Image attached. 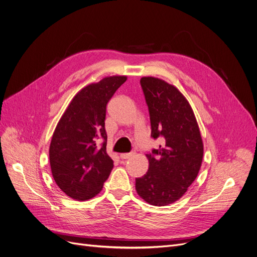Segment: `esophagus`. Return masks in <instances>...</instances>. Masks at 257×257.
Wrapping results in <instances>:
<instances>
[{
    "label": "esophagus",
    "instance_id": "esophagus-1",
    "mask_svg": "<svg viewBox=\"0 0 257 257\" xmlns=\"http://www.w3.org/2000/svg\"><path fill=\"white\" fill-rule=\"evenodd\" d=\"M133 156V154L132 153H130V154H120V159L121 160H126V159H128V158H131Z\"/></svg>",
    "mask_w": 257,
    "mask_h": 257
}]
</instances>
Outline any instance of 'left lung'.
I'll return each mask as SVG.
<instances>
[{
	"mask_svg": "<svg viewBox=\"0 0 257 257\" xmlns=\"http://www.w3.org/2000/svg\"><path fill=\"white\" fill-rule=\"evenodd\" d=\"M140 84L149 111L152 137L163 144L147 154L148 171L136 178L138 195L152 205L175 202L197 177L203 143L194 112L186 97L165 81L144 77Z\"/></svg>",
	"mask_w": 257,
	"mask_h": 257,
	"instance_id": "left-lung-1",
	"label": "left lung"
}]
</instances>
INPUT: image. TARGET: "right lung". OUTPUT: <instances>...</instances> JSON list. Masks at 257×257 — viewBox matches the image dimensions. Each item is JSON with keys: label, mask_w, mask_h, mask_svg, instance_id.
Wrapping results in <instances>:
<instances>
[{"label": "right lung", "mask_w": 257, "mask_h": 257, "mask_svg": "<svg viewBox=\"0 0 257 257\" xmlns=\"http://www.w3.org/2000/svg\"><path fill=\"white\" fill-rule=\"evenodd\" d=\"M125 81L124 75H113L86 86L72 98L56 126L50 145L52 174L58 187L72 199L93 198L113 169L105 148V110Z\"/></svg>", "instance_id": "1"}]
</instances>
